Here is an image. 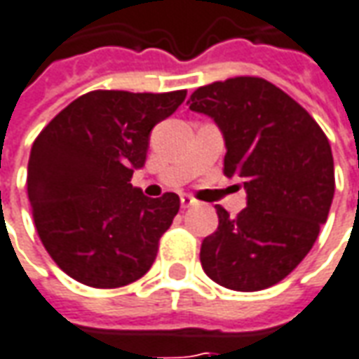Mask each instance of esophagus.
<instances>
[{
  "label": "esophagus",
  "mask_w": 359,
  "mask_h": 359,
  "mask_svg": "<svg viewBox=\"0 0 359 359\" xmlns=\"http://www.w3.org/2000/svg\"><path fill=\"white\" fill-rule=\"evenodd\" d=\"M180 201H182V207H184V209H187V207H194V205L197 203V199L187 194L182 195V197H180Z\"/></svg>",
  "instance_id": "1"
}]
</instances>
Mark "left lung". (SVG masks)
Here are the masks:
<instances>
[{"mask_svg": "<svg viewBox=\"0 0 359 359\" xmlns=\"http://www.w3.org/2000/svg\"><path fill=\"white\" fill-rule=\"evenodd\" d=\"M189 109L224 137V175L246 189L236 217L217 205L219 226L201 266L219 285L259 291L287 278L313 248L334 197V160L316 121L264 78L238 76L195 90Z\"/></svg>", "mask_w": 359, "mask_h": 359, "instance_id": "1", "label": "left lung"}]
</instances>
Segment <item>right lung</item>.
Wrapping results in <instances>:
<instances>
[{"instance_id": "right-lung-1", "label": "right lung", "mask_w": 359, "mask_h": 359, "mask_svg": "<svg viewBox=\"0 0 359 359\" xmlns=\"http://www.w3.org/2000/svg\"><path fill=\"white\" fill-rule=\"evenodd\" d=\"M187 91L97 90L74 100L31 148L27 194L50 258L83 285L115 289L140 279L180 211V197L150 199L133 187L150 130Z\"/></svg>"}]
</instances>
